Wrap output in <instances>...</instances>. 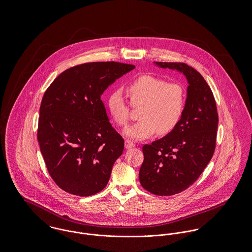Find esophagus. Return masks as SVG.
<instances>
[{"mask_svg": "<svg viewBox=\"0 0 252 252\" xmlns=\"http://www.w3.org/2000/svg\"><path fill=\"white\" fill-rule=\"evenodd\" d=\"M135 147V145H134L132 142H130V141H128V140H126V142H125V148H126V149H129V148H132Z\"/></svg>", "mask_w": 252, "mask_h": 252, "instance_id": "esophagus-1", "label": "esophagus"}]
</instances>
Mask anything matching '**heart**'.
Segmentation results:
<instances>
[{"mask_svg": "<svg viewBox=\"0 0 252 252\" xmlns=\"http://www.w3.org/2000/svg\"><path fill=\"white\" fill-rule=\"evenodd\" d=\"M130 104L139 107L141 121L123 133L133 140H144L157 131L167 134L177 126L186 106V91L177 83H166L162 78L142 75L126 86ZM107 110L119 126H126L129 118V108L120 90L112 91L106 100Z\"/></svg>", "mask_w": 252, "mask_h": 252, "instance_id": "heart-1", "label": "heart"}]
</instances>
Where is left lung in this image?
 I'll use <instances>...</instances> for the list:
<instances>
[{"mask_svg":"<svg viewBox=\"0 0 252 252\" xmlns=\"http://www.w3.org/2000/svg\"><path fill=\"white\" fill-rule=\"evenodd\" d=\"M154 64L182 73L189 84L185 111L177 126L143 147L144 162L139 172L142 187L155 195L170 196L192 185L211 160L218 113L213 93L197 70L184 63Z\"/></svg>","mask_w":252,"mask_h":252,"instance_id":"obj_1","label":"left lung"}]
</instances>
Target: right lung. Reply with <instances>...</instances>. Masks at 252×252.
<instances>
[{"label": "right lung", "instance_id": "add662e5", "mask_svg": "<svg viewBox=\"0 0 252 252\" xmlns=\"http://www.w3.org/2000/svg\"><path fill=\"white\" fill-rule=\"evenodd\" d=\"M135 66L116 62L76 65L46 89L40 106L38 142L48 173L66 192L87 197L103 190L123 154L101 96Z\"/></svg>", "mask_w": 252, "mask_h": 252}]
</instances>
